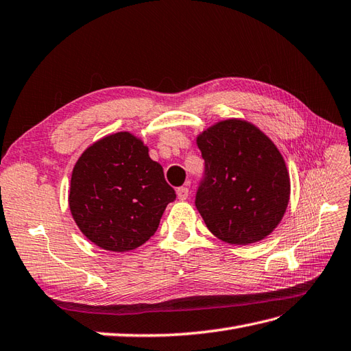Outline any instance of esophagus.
I'll return each instance as SVG.
<instances>
[{"mask_svg": "<svg viewBox=\"0 0 351 351\" xmlns=\"http://www.w3.org/2000/svg\"><path fill=\"white\" fill-rule=\"evenodd\" d=\"M189 194H190V190L186 189V186H179V189L176 190V195L179 200H185L186 197H189Z\"/></svg>", "mask_w": 351, "mask_h": 351, "instance_id": "obj_1", "label": "esophagus"}]
</instances>
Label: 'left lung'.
I'll list each match as a JSON object with an SVG mask.
<instances>
[{"instance_id":"obj_1","label":"left lung","mask_w":351,"mask_h":351,"mask_svg":"<svg viewBox=\"0 0 351 351\" xmlns=\"http://www.w3.org/2000/svg\"><path fill=\"white\" fill-rule=\"evenodd\" d=\"M195 143L206 175L195 208L209 232L232 245L265 239L281 223L290 200V176L280 149L241 118L215 122Z\"/></svg>"}]
</instances>
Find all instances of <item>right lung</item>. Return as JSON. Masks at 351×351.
Wrapping results in <instances>:
<instances>
[{"label":"right lung","instance_id":"obj_1","mask_svg":"<svg viewBox=\"0 0 351 351\" xmlns=\"http://www.w3.org/2000/svg\"><path fill=\"white\" fill-rule=\"evenodd\" d=\"M148 152L141 137L119 132L99 138L77 158L69 208L79 230L97 247L125 252L143 245L176 199Z\"/></svg>","mask_w":351,"mask_h":351}]
</instances>
